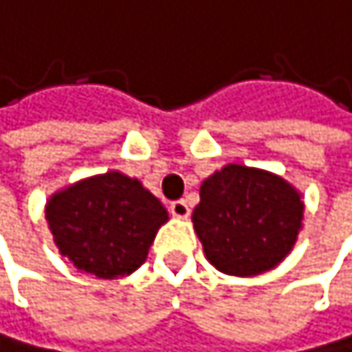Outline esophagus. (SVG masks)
I'll list each match as a JSON object with an SVG mask.
<instances>
[{
  "mask_svg": "<svg viewBox=\"0 0 352 352\" xmlns=\"http://www.w3.org/2000/svg\"><path fill=\"white\" fill-rule=\"evenodd\" d=\"M168 209H170V214H173L175 218H179V220H186V218L190 216V207H188L186 201H173Z\"/></svg>",
  "mask_w": 352,
  "mask_h": 352,
  "instance_id": "obj_1",
  "label": "esophagus"
}]
</instances>
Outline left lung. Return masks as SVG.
Instances as JSON below:
<instances>
[{
    "mask_svg": "<svg viewBox=\"0 0 352 352\" xmlns=\"http://www.w3.org/2000/svg\"><path fill=\"white\" fill-rule=\"evenodd\" d=\"M303 209L301 192L280 175L226 164L201 184L192 222L218 272L250 278L291 254L303 228Z\"/></svg>",
    "mask_w": 352,
    "mask_h": 352,
    "instance_id": "1",
    "label": "left lung"
}]
</instances>
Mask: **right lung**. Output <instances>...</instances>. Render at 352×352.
Wrapping results in <instances>:
<instances>
[{
    "instance_id": "add662e5",
    "label": "right lung",
    "mask_w": 352,
    "mask_h": 352,
    "mask_svg": "<svg viewBox=\"0 0 352 352\" xmlns=\"http://www.w3.org/2000/svg\"><path fill=\"white\" fill-rule=\"evenodd\" d=\"M44 218L59 254L78 272L117 280L145 263L168 211L138 179L107 170L51 194Z\"/></svg>"
}]
</instances>
